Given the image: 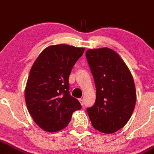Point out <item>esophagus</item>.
<instances>
[{
    "instance_id": "esophagus-1",
    "label": "esophagus",
    "mask_w": 154,
    "mask_h": 154,
    "mask_svg": "<svg viewBox=\"0 0 154 154\" xmlns=\"http://www.w3.org/2000/svg\"><path fill=\"white\" fill-rule=\"evenodd\" d=\"M79 102H80V103L82 104V106H84V100H83V99H82V98H80V99H79Z\"/></svg>"
}]
</instances>
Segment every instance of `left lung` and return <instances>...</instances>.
<instances>
[{
  "label": "left lung",
  "instance_id": "left-lung-1",
  "mask_svg": "<svg viewBox=\"0 0 154 154\" xmlns=\"http://www.w3.org/2000/svg\"><path fill=\"white\" fill-rule=\"evenodd\" d=\"M86 58L96 88L95 103L87 109L91 123L99 131L115 133L127 123L134 109L133 77L120 56L108 48L87 50Z\"/></svg>",
  "mask_w": 154,
  "mask_h": 154
}]
</instances>
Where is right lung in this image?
<instances>
[{"mask_svg": "<svg viewBox=\"0 0 154 154\" xmlns=\"http://www.w3.org/2000/svg\"><path fill=\"white\" fill-rule=\"evenodd\" d=\"M84 50L69 45L49 46L31 67L25 91L26 105L34 122L46 131L63 129L72 114L82 109L70 95L68 79Z\"/></svg>", "mask_w": 154, "mask_h": 154, "instance_id": "obj_1", "label": "right lung"}]
</instances>
